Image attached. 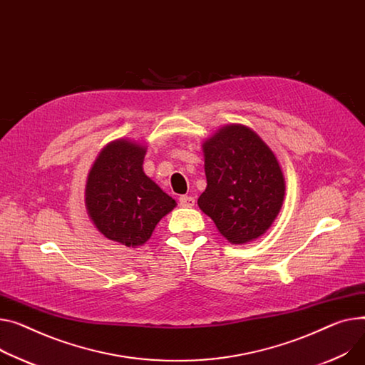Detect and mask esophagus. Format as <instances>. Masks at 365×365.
Returning <instances> with one entry per match:
<instances>
[{
    "label": "esophagus",
    "mask_w": 365,
    "mask_h": 365,
    "mask_svg": "<svg viewBox=\"0 0 365 365\" xmlns=\"http://www.w3.org/2000/svg\"><path fill=\"white\" fill-rule=\"evenodd\" d=\"M179 204H180V207H183V208H190V207L195 205V198L189 197V195H182V197L179 198Z\"/></svg>",
    "instance_id": "obj_1"
}]
</instances>
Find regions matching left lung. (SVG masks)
<instances>
[{
  "instance_id": "left-lung-1",
  "label": "left lung",
  "mask_w": 365,
  "mask_h": 365,
  "mask_svg": "<svg viewBox=\"0 0 365 365\" xmlns=\"http://www.w3.org/2000/svg\"><path fill=\"white\" fill-rule=\"evenodd\" d=\"M207 187L198 207L232 245L262 236L277 218L284 176L272 148L251 128L230 123L202 143Z\"/></svg>"
}]
</instances>
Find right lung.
<instances>
[{"mask_svg":"<svg viewBox=\"0 0 365 365\" xmlns=\"http://www.w3.org/2000/svg\"><path fill=\"white\" fill-rule=\"evenodd\" d=\"M147 147L120 138L95 158L86 179L85 207L104 237L128 248L142 247L176 201L143 172Z\"/></svg>","mask_w":365,"mask_h":365,"instance_id":"1","label":"right lung"}]
</instances>
